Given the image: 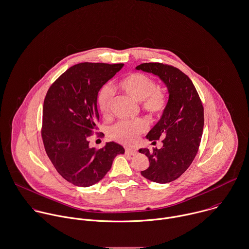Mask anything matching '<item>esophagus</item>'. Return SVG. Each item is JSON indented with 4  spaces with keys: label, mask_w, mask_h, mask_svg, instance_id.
<instances>
[{
    "label": "esophagus",
    "mask_w": 249,
    "mask_h": 249,
    "mask_svg": "<svg viewBox=\"0 0 249 249\" xmlns=\"http://www.w3.org/2000/svg\"><path fill=\"white\" fill-rule=\"evenodd\" d=\"M137 154V151L134 149H125V155L128 156H135Z\"/></svg>",
    "instance_id": "1"
}]
</instances>
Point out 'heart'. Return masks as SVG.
Returning <instances> with one entry per match:
<instances>
[{
	"label": "heart",
	"instance_id": "b5f03b06",
	"mask_svg": "<svg viewBox=\"0 0 249 249\" xmlns=\"http://www.w3.org/2000/svg\"><path fill=\"white\" fill-rule=\"evenodd\" d=\"M119 88L129 97L141 103L145 112L152 116L161 114L166 106L164 92L156 87L155 81L148 75L134 72L124 76L119 82ZM113 89L110 86H103L97 95V106L99 111L108 115L113 100ZM147 128L145 121L138 119L135 121H122L114 124L110 130V136L123 144H132L137 140L139 134Z\"/></svg>",
	"mask_w": 249,
	"mask_h": 249
}]
</instances>
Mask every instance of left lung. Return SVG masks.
<instances>
[{
	"mask_svg": "<svg viewBox=\"0 0 249 249\" xmlns=\"http://www.w3.org/2000/svg\"><path fill=\"white\" fill-rule=\"evenodd\" d=\"M136 70L158 75L169 92L160 120L147 135L153 144L163 138V146L153 152L139 150L150 162L141 175L155 182H170L186 171L197 155L204 127V107L192 81L178 69L160 63H145Z\"/></svg>",
	"mask_w": 249,
	"mask_h": 249,
	"instance_id": "8db88e82",
	"label": "left lung"
}]
</instances>
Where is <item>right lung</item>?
<instances>
[{"label": "right lung", "mask_w": 249, "mask_h": 249, "mask_svg": "<svg viewBox=\"0 0 249 249\" xmlns=\"http://www.w3.org/2000/svg\"><path fill=\"white\" fill-rule=\"evenodd\" d=\"M124 64L81 63L70 68L46 93L41 136L45 152L58 173L74 185L90 186L104 178L124 149L115 143L95 150L88 138L97 129L96 101L102 86Z\"/></svg>", "instance_id": "add662e5"}]
</instances>
